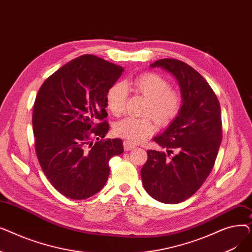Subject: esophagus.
<instances>
[{
  "instance_id": "obj_1",
  "label": "esophagus",
  "mask_w": 252,
  "mask_h": 252,
  "mask_svg": "<svg viewBox=\"0 0 252 252\" xmlns=\"http://www.w3.org/2000/svg\"><path fill=\"white\" fill-rule=\"evenodd\" d=\"M124 148L125 151H130L136 148V145H134L133 143H130L129 141H125L124 142Z\"/></svg>"
}]
</instances>
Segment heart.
Listing matches in <instances>:
<instances>
[{"label":"heart","instance_id":"heart-1","mask_svg":"<svg viewBox=\"0 0 252 252\" xmlns=\"http://www.w3.org/2000/svg\"><path fill=\"white\" fill-rule=\"evenodd\" d=\"M126 87L148 99L145 114L152 115L159 126H168L179 116L183 105L182 97L178 92L170 90L169 83L161 75L155 72H144L129 78ZM126 87L115 83L106 92V105L115 116L121 115L126 108ZM154 131L155 125L151 117H126L114 126L116 136L133 143L143 141Z\"/></svg>","mask_w":252,"mask_h":252}]
</instances>
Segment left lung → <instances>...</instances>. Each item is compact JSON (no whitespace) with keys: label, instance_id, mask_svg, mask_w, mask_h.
Wrapping results in <instances>:
<instances>
[{"label":"left lung","instance_id":"left-lung-1","mask_svg":"<svg viewBox=\"0 0 252 252\" xmlns=\"http://www.w3.org/2000/svg\"><path fill=\"white\" fill-rule=\"evenodd\" d=\"M151 67H161L177 78L183 105L164 133L154 138L167 153L148 150L141 178L155 200L176 204L194 195L215 165L222 138L220 106L204 77L187 63L165 58Z\"/></svg>","mask_w":252,"mask_h":252}]
</instances>
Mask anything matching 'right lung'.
Segmentation results:
<instances>
[{
	"mask_svg": "<svg viewBox=\"0 0 252 252\" xmlns=\"http://www.w3.org/2000/svg\"><path fill=\"white\" fill-rule=\"evenodd\" d=\"M122 66L95 55L79 56L51 74L36 94L32 129L37 159L59 193L82 200L98 193L109 177V160L124 152L121 139H103L106 92Z\"/></svg>",
	"mask_w": 252,
	"mask_h": 252,
	"instance_id": "right-lung-1",
	"label": "right lung"
}]
</instances>
